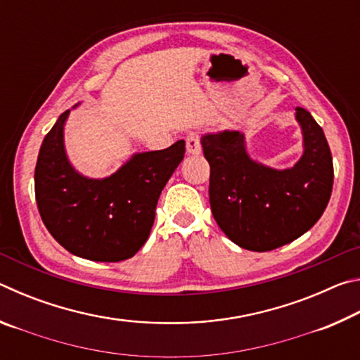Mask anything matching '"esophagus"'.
Listing matches in <instances>:
<instances>
[{
    "label": "esophagus",
    "instance_id": "obj_1",
    "mask_svg": "<svg viewBox=\"0 0 360 360\" xmlns=\"http://www.w3.org/2000/svg\"><path fill=\"white\" fill-rule=\"evenodd\" d=\"M186 149L188 155L202 154V144H200V136L197 133H191V135L186 138Z\"/></svg>",
    "mask_w": 360,
    "mask_h": 360
}]
</instances>
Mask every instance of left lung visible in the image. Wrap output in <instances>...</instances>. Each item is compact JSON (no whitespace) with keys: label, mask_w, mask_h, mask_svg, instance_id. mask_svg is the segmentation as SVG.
<instances>
[{"label":"left lung","mask_w":360,"mask_h":360,"mask_svg":"<svg viewBox=\"0 0 360 360\" xmlns=\"http://www.w3.org/2000/svg\"><path fill=\"white\" fill-rule=\"evenodd\" d=\"M303 154L290 168L276 169L249 155L240 130L202 136L210 162V203L221 230L243 249L271 251L297 240L327 208L333 163L324 131L307 109L295 108Z\"/></svg>","instance_id":"obj_1"}]
</instances>
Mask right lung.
<instances>
[{
  "instance_id": "obj_1",
  "label": "right lung",
  "mask_w": 360,
  "mask_h": 360,
  "mask_svg": "<svg viewBox=\"0 0 360 360\" xmlns=\"http://www.w3.org/2000/svg\"><path fill=\"white\" fill-rule=\"evenodd\" d=\"M70 112L60 115L47 133L36 162L34 193L42 222L77 257L130 259L149 238L158 197L184 158V139L162 150L136 152L106 178H89L66 154Z\"/></svg>"
}]
</instances>
